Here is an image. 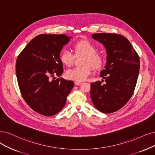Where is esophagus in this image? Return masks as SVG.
<instances>
[{
  "instance_id": "obj_1",
  "label": "esophagus",
  "mask_w": 155,
  "mask_h": 155,
  "mask_svg": "<svg viewBox=\"0 0 155 155\" xmlns=\"http://www.w3.org/2000/svg\"><path fill=\"white\" fill-rule=\"evenodd\" d=\"M74 84L75 85H81L82 84V82H74Z\"/></svg>"
}]
</instances>
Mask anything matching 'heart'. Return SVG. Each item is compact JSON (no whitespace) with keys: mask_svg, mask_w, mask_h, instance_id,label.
<instances>
[{"mask_svg":"<svg viewBox=\"0 0 155 155\" xmlns=\"http://www.w3.org/2000/svg\"><path fill=\"white\" fill-rule=\"evenodd\" d=\"M74 54L68 49L62 50L59 55L61 62L67 66H71L75 59V56L83 55L81 66L69 69L65 73L68 79L76 82H82L92 73L93 68H100L103 64V58L97 53L96 46L87 39L76 42L73 45Z\"/></svg>","mask_w":155,"mask_h":155,"instance_id":"1","label":"heart"}]
</instances>
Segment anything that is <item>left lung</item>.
Here are the masks:
<instances>
[{"instance_id": "8db88e82", "label": "left lung", "mask_w": 155, "mask_h": 155, "mask_svg": "<svg viewBox=\"0 0 155 155\" xmlns=\"http://www.w3.org/2000/svg\"><path fill=\"white\" fill-rule=\"evenodd\" d=\"M92 38L105 46L107 56L100 75L104 80L91 83L90 96L99 111L112 113L127 104L134 92L139 73V57L128 39L120 34H93Z\"/></svg>"}]
</instances>
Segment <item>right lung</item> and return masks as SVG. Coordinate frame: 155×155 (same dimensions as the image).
Returning a JSON list of instances; mask_svg holds the SVG:
<instances>
[{"mask_svg": "<svg viewBox=\"0 0 155 155\" xmlns=\"http://www.w3.org/2000/svg\"><path fill=\"white\" fill-rule=\"evenodd\" d=\"M70 40L64 34H40L17 57L16 74L21 94L33 110L43 116L59 112L74 86L71 81L55 77L62 75L60 52Z\"/></svg>", "mask_w": 155, "mask_h": 155, "instance_id": "obj_1", "label": "right lung"}]
</instances>
